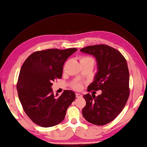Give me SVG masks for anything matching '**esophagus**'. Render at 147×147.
Returning a JSON list of instances; mask_svg holds the SVG:
<instances>
[{"mask_svg":"<svg viewBox=\"0 0 147 147\" xmlns=\"http://www.w3.org/2000/svg\"><path fill=\"white\" fill-rule=\"evenodd\" d=\"M76 98H81V97H82V95L80 93H76Z\"/></svg>","mask_w":147,"mask_h":147,"instance_id":"34e87169","label":"esophagus"}]
</instances>
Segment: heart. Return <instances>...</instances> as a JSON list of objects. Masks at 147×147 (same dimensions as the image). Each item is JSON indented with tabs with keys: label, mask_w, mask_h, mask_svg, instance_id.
<instances>
[{
	"label": "heart",
	"mask_w": 147,
	"mask_h": 147,
	"mask_svg": "<svg viewBox=\"0 0 147 147\" xmlns=\"http://www.w3.org/2000/svg\"><path fill=\"white\" fill-rule=\"evenodd\" d=\"M94 61L93 59L90 58V57H88V56H84V57H82L80 59V61ZM73 88L76 89H80L82 88V84L80 82H76L73 85Z\"/></svg>",
	"instance_id": "b5f03b06"
}]
</instances>
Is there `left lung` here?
I'll list each match as a JSON object with an SVG mask.
<instances>
[{
	"mask_svg": "<svg viewBox=\"0 0 147 147\" xmlns=\"http://www.w3.org/2000/svg\"><path fill=\"white\" fill-rule=\"evenodd\" d=\"M80 51L93 56L96 60L98 71L88 91H102L97 96L84 94L86 105L82 109V115L89 123L105 125L117 117L128 99V65L120 52L106 45L88 46Z\"/></svg>",
	"mask_w": 147,
	"mask_h": 147,
	"instance_id": "1",
	"label": "left lung"
}]
</instances>
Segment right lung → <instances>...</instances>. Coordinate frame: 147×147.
<instances>
[{
	"instance_id": "right-lung-1",
	"label": "right lung",
	"mask_w": 147,
	"mask_h": 147,
	"mask_svg": "<svg viewBox=\"0 0 147 147\" xmlns=\"http://www.w3.org/2000/svg\"><path fill=\"white\" fill-rule=\"evenodd\" d=\"M77 51L51 49L30 54L21 67L17 89L24 112L42 127L56 126L63 121L67 109L75 100V93L64 90L54 95L53 82L61 78L65 61Z\"/></svg>"
}]
</instances>
